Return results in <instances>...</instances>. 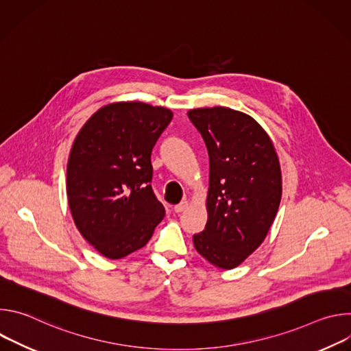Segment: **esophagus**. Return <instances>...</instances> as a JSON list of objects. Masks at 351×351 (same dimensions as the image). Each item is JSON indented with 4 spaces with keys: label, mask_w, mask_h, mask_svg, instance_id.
<instances>
[{
    "label": "esophagus",
    "mask_w": 351,
    "mask_h": 351,
    "mask_svg": "<svg viewBox=\"0 0 351 351\" xmlns=\"http://www.w3.org/2000/svg\"><path fill=\"white\" fill-rule=\"evenodd\" d=\"M187 207H189V202H186V199H184V202H182L180 204L173 207V211L175 213H183L184 210H187Z\"/></svg>",
    "instance_id": "1"
}]
</instances>
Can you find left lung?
Masks as SVG:
<instances>
[{"label":"left lung","instance_id":"1","mask_svg":"<svg viewBox=\"0 0 351 351\" xmlns=\"http://www.w3.org/2000/svg\"><path fill=\"white\" fill-rule=\"evenodd\" d=\"M187 117L210 157L208 219L193 243L208 263L232 269L260 247L276 217L279 160L269 136L252 117L226 107L190 110Z\"/></svg>","mask_w":351,"mask_h":351}]
</instances>
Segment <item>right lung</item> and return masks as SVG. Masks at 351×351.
<instances>
[{"mask_svg": "<svg viewBox=\"0 0 351 351\" xmlns=\"http://www.w3.org/2000/svg\"><path fill=\"white\" fill-rule=\"evenodd\" d=\"M172 111L138 101L99 108L77 133L66 194L82 236L111 260L144 247L165 208L153 187L152 152Z\"/></svg>", "mask_w": 351, "mask_h": 351, "instance_id": "right-lung-1", "label": "right lung"}]
</instances>
